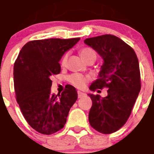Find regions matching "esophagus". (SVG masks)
I'll return each instance as SVG.
<instances>
[{
	"label": "esophagus",
	"instance_id": "34e87169",
	"mask_svg": "<svg viewBox=\"0 0 154 154\" xmlns=\"http://www.w3.org/2000/svg\"><path fill=\"white\" fill-rule=\"evenodd\" d=\"M77 95H78V98H82V97L86 95V93L80 92V91H77Z\"/></svg>",
	"mask_w": 154,
	"mask_h": 154
}]
</instances>
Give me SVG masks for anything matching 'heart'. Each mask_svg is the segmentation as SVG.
Wrapping results in <instances>:
<instances>
[{
    "mask_svg": "<svg viewBox=\"0 0 154 154\" xmlns=\"http://www.w3.org/2000/svg\"><path fill=\"white\" fill-rule=\"evenodd\" d=\"M80 56L83 59H87L92 55H96L95 52L89 48H83L80 51ZM67 59H68V54H65V56L62 57V60H61V65L62 66H65L66 65ZM68 80L71 84L75 86L76 87L80 88V89H83L87 84L88 81H89V77H85V76L82 75L80 74H73L68 77Z\"/></svg>",
    "mask_w": 154,
    "mask_h": 154,
    "instance_id": "heart-1",
    "label": "heart"
}]
</instances>
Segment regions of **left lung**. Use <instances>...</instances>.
Listing matches in <instances>:
<instances>
[{
	"mask_svg": "<svg viewBox=\"0 0 154 154\" xmlns=\"http://www.w3.org/2000/svg\"><path fill=\"white\" fill-rule=\"evenodd\" d=\"M84 43L104 61L89 89H108L104 98L89 94L92 101L89 124L101 133H113L127 121L141 90L138 58L130 46L112 34L87 38Z\"/></svg>",
	"mask_w": 154,
	"mask_h": 154,
	"instance_id": "1",
	"label": "left lung"
}]
</instances>
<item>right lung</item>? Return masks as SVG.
I'll return each mask as SVG.
<instances>
[{
  "label": "right lung",
  "instance_id": "right-lung-1",
  "mask_svg": "<svg viewBox=\"0 0 154 154\" xmlns=\"http://www.w3.org/2000/svg\"><path fill=\"white\" fill-rule=\"evenodd\" d=\"M78 38H50L27 43L14 64L16 98L28 124L37 132L51 135L64 127L77 99L75 88L66 85L61 95H51V78L61 71L59 63Z\"/></svg>",
  "mask_w": 154,
  "mask_h": 154
}]
</instances>
